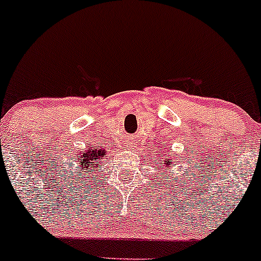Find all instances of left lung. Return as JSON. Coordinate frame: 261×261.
I'll use <instances>...</instances> for the list:
<instances>
[{"instance_id":"left-lung-1","label":"left lung","mask_w":261,"mask_h":261,"mask_svg":"<svg viewBox=\"0 0 261 261\" xmlns=\"http://www.w3.org/2000/svg\"><path fill=\"white\" fill-rule=\"evenodd\" d=\"M168 154H170V152H168ZM160 160H161V162H162V163H160L161 168H165V167L171 168L172 165H173V162H171V158L165 157V155H163V154H160V158H155V160L153 161V163L160 162ZM157 170H158V168H157Z\"/></svg>"}]
</instances>
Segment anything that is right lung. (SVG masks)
Instances as JSON below:
<instances>
[{"instance_id":"right-lung-1","label":"right lung","mask_w":261,"mask_h":261,"mask_svg":"<svg viewBox=\"0 0 261 261\" xmlns=\"http://www.w3.org/2000/svg\"><path fill=\"white\" fill-rule=\"evenodd\" d=\"M106 149L93 148V147L84 149V152H80L79 154H77L79 166L83 170L94 171V168L99 166V161L103 160V157H106Z\"/></svg>"}]
</instances>
